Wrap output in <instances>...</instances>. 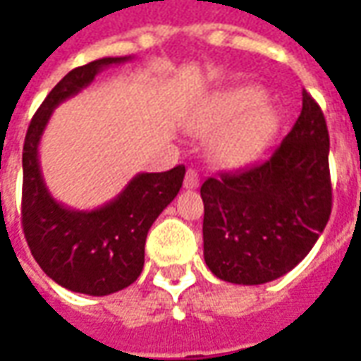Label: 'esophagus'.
Masks as SVG:
<instances>
[{"instance_id": "esophagus-1", "label": "esophagus", "mask_w": 361, "mask_h": 361, "mask_svg": "<svg viewBox=\"0 0 361 361\" xmlns=\"http://www.w3.org/2000/svg\"><path fill=\"white\" fill-rule=\"evenodd\" d=\"M183 188L185 189H197L199 188V173L195 170H188L185 180H183Z\"/></svg>"}]
</instances>
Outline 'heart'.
<instances>
[{"label": "heart", "instance_id": "heart-1", "mask_svg": "<svg viewBox=\"0 0 361 361\" xmlns=\"http://www.w3.org/2000/svg\"><path fill=\"white\" fill-rule=\"evenodd\" d=\"M265 90L243 85L220 90L197 106L188 129L209 137L207 154L212 164L238 168L253 162L269 147L279 129V114L265 104Z\"/></svg>", "mask_w": 361, "mask_h": 361}]
</instances>
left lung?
Instances as JSON below:
<instances>
[{"instance_id": "left-lung-1", "label": "left lung", "mask_w": 361, "mask_h": 361, "mask_svg": "<svg viewBox=\"0 0 361 361\" xmlns=\"http://www.w3.org/2000/svg\"><path fill=\"white\" fill-rule=\"evenodd\" d=\"M203 255L216 279L255 286L284 276L323 234L333 204L329 131L305 90L302 114L272 157L201 185Z\"/></svg>"}]
</instances>
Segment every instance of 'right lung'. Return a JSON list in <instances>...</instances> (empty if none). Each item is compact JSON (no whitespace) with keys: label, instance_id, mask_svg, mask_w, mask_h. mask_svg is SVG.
<instances>
[{"label":"right lung","instance_id":"1","mask_svg":"<svg viewBox=\"0 0 361 361\" xmlns=\"http://www.w3.org/2000/svg\"><path fill=\"white\" fill-rule=\"evenodd\" d=\"M126 58L94 59L77 67L50 90L28 126L23 147V230L36 263L59 286L87 295H108L139 279L152 222L180 193L185 166L141 172L111 201L92 211L59 203L46 188L38 147L51 114L79 94L102 69Z\"/></svg>","mask_w":361,"mask_h":361}]
</instances>
